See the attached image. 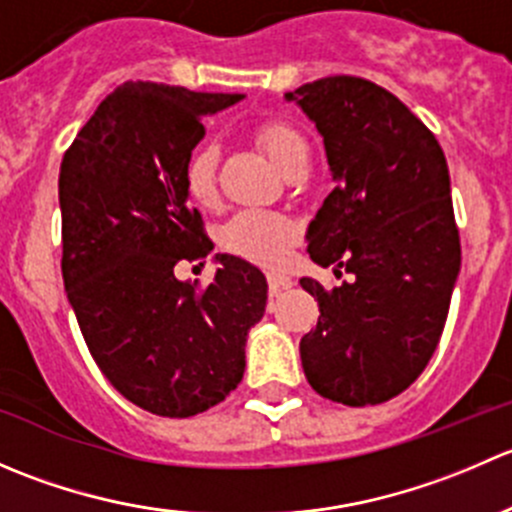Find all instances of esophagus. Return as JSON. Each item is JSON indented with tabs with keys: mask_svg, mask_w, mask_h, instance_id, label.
<instances>
[{
	"mask_svg": "<svg viewBox=\"0 0 512 512\" xmlns=\"http://www.w3.org/2000/svg\"><path fill=\"white\" fill-rule=\"evenodd\" d=\"M267 285H270V294H280L292 287V277L285 275V272H270L267 275Z\"/></svg>",
	"mask_w": 512,
	"mask_h": 512,
	"instance_id": "esophagus-1",
	"label": "esophagus"
}]
</instances>
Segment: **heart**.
Instances as JSON below:
<instances>
[{
  "label": "heart",
  "mask_w": 512,
  "mask_h": 512,
  "mask_svg": "<svg viewBox=\"0 0 512 512\" xmlns=\"http://www.w3.org/2000/svg\"><path fill=\"white\" fill-rule=\"evenodd\" d=\"M257 143L275 160L277 168L285 173L289 165L307 153V143L282 121L262 123L257 128ZM183 185L190 200L203 208L215 203L218 198V148L215 143L203 141L188 153L183 165ZM294 225L285 215L270 213V210H242L223 227V247L227 252L257 265H277L285 260L289 245H292Z\"/></svg>",
  "instance_id": "heart-1"
}]
</instances>
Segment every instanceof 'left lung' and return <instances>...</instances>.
Masks as SVG:
<instances>
[{
	"mask_svg": "<svg viewBox=\"0 0 512 512\" xmlns=\"http://www.w3.org/2000/svg\"><path fill=\"white\" fill-rule=\"evenodd\" d=\"M324 138L337 180L309 223L307 252L352 280L299 285L319 322L299 342L324 399L374 406L409 389L438 347L461 270L451 178L436 136L381 86L327 76L285 94Z\"/></svg>",
	"mask_w": 512,
	"mask_h": 512,
	"instance_id": "8db88e82",
	"label": "left lung"
}]
</instances>
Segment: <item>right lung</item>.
<instances>
[{
    "label": "right lung",
    "mask_w": 512,
    "mask_h": 512,
    "mask_svg": "<svg viewBox=\"0 0 512 512\" xmlns=\"http://www.w3.org/2000/svg\"><path fill=\"white\" fill-rule=\"evenodd\" d=\"M240 98L126 81L61 160L66 297L103 376L156 416L220 404L242 381L247 332L265 314V275L240 257L215 255L203 289L175 277L213 250L188 205L185 158L203 141V116Z\"/></svg>",
    "instance_id": "1"
}]
</instances>
